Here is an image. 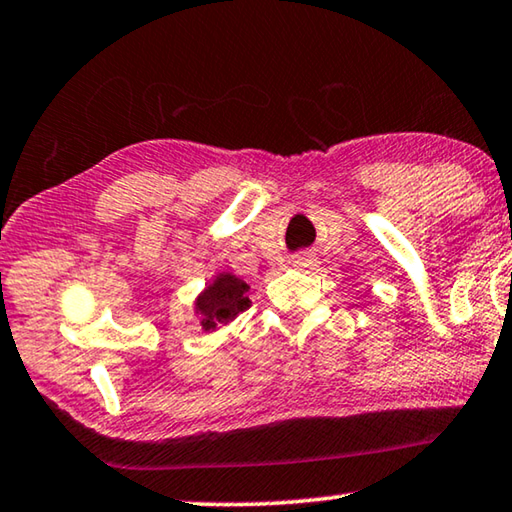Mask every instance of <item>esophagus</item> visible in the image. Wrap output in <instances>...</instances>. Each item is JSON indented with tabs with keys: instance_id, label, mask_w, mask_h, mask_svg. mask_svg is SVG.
Here are the masks:
<instances>
[{
	"instance_id": "1",
	"label": "esophagus",
	"mask_w": 512,
	"mask_h": 512,
	"mask_svg": "<svg viewBox=\"0 0 512 512\" xmlns=\"http://www.w3.org/2000/svg\"><path fill=\"white\" fill-rule=\"evenodd\" d=\"M292 265L299 267V270H301V267H313V265H317V261H315L313 256H297V258H292Z\"/></svg>"
}]
</instances>
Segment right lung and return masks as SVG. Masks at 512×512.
<instances>
[{
  "instance_id": "obj_1",
  "label": "right lung",
  "mask_w": 512,
  "mask_h": 512,
  "mask_svg": "<svg viewBox=\"0 0 512 512\" xmlns=\"http://www.w3.org/2000/svg\"><path fill=\"white\" fill-rule=\"evenodd\" d=\"M251 306L249 286L233 272L215 274L195 299V315L204 331H217L231 324Z\"/></svg>"
}]
</instances>
